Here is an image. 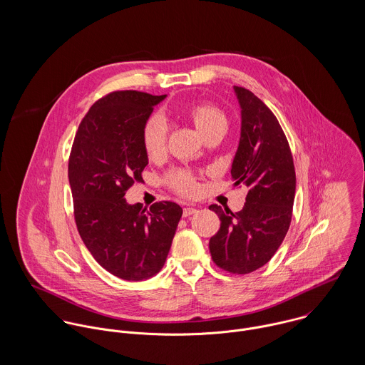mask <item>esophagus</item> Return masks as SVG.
<instances>
[{
	"label": "esophagus",
	"instance_id": "34e87169",
	"mask_svg": "<svg viewBox=\"0 0 365 365\" xmlns=\"http://www.w3.org/2000/svg\"><path fill=\"white\" fill-rule=\"evenodd\" d=\"M197 210H198V209L192 208V207H185L184 210H182V215H184V217H187V216H191V215H194Z\"/></svg>",
	"mask_w": 365,
	"mask_h": 365
}]
</instances>
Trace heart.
<instances>
[{"label": "heart", "mask_w": 365, "mask_h": 365, "mask_svg": "<svg viewBox=\"0 0 365 365\" xmlns=\"http://www.w3.org/2000/svg\"><path fill=\"white\" fill-rule=\"evenodd\" d=\"M180 112L194 122L195 128L200 130L201 135L215 123L226 122L225 115L213 105L190 103L182 105L180 108ZM165 140L167 126L164 120L157 115L150 116L142 129V143L148 156L152 158L161 156L165 149ZM168 181L175 190L182 194H192L197 190L195 181L187 173H174L168 177Z\"/></svg>", "instance_id": "obj_1"}]
</instances>
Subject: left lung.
I'll use <instances>...</instances> for the list:
<instances>
[{"label":"left lung","instance_id":"1","mask_svg":"<svg viewBox=\"0 0 365 365\" xmlns=\"http://www.w3.org/2000/svg\"><path fill=\"white\" fill-rule=\"evenodd\" d=\"M240 105V140L232 163L235 187H247L246 204L233 213L210 205L220 227L209 240L216 265L249 274L271 260L291 223L297 177L288 140L269 108L243 87H233Z\"/></svg>","mask_w":365,"mask_h":365}]
</instances>
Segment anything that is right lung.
Wrapping results in <instances>:
<instances>
[{"label":"right lung","instance_id":"1","mask_svg":"<svg viewBox=\"0 0 365 365\" xmlns=\"http://www.w3.org/2000/svg\"><path fill=\"white\" fill-rule=\"evenodd\" d=\"M167 96L115 91L90 108L74 138L68 182L78 233L101 267L143 281L163 268L182 208L170 201L128 204L125 192L149 164L142 129Z\"/></svg>","mask_w":365,"mask_h":365}]
</instances>
